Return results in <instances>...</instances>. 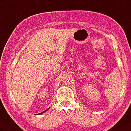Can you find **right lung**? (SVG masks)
Here are the masks:
<instances>
[{
    "label": "right lung",
    "mask_w": 131,
    "mask_h": 131,
    "mask_svg": "<svg viewBox=\"0 0 131 131\" xmlns=\"http://www.w3.org/2000/svg\"><path fill=\"white\" fill-rule=\"evenodd\" d=\"M49 109H46V110H45V111H44V112H42V113H39V114H38L37 115H40V114H42V113H45V112H46V111H47V110H48Z\"/></svg>",
    "instance_id": "add662e5"
}]
</instances>
